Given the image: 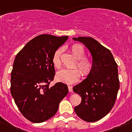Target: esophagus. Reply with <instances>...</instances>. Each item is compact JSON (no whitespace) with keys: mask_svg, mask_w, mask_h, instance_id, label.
Segmentation results:
<instances>
[{"mask_svg":"<svg viewBox=\"0 0 132 132\" xmlns=\"http://www.w3.org/2000/svg\"><path fill=\"white\" fill-rule=\"evenodd\" d=\"M68 89H69V92H72V86H68Z\"/></svg>","mask_w":132,"mask_h":132,"instance_id":"obj_1","label":"esophagus"}]
</instances>
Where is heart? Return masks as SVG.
<instances>
[{
  "label": "heart",
  "mask_w": 132,
  "mask_h": 132,
  "mask_svg": "<svg viewBox=\"0 0 132 132\" xmlns=\"http://www.w3.org/2000/svg\"><path fill=\"white\" fill-rule=\"evenodd\" d=\"M71 51L74 56L78 60L77 66L81 71L83 76H87L92 70L93 63L89 59L84 57L86 53L83 46L78 44H75L71 46ZM61 50H57L54 54L52 57V63L56 68H60L61 67ZM80 76L81 73L78 69H63L57 72L56 78L61 82L72 84L78 81Z\"/></svg>",
  "instance_id": "obj_1"
}]
</instances>
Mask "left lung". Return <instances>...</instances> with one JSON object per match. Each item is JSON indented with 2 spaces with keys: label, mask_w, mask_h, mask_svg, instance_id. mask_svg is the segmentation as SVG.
Segmentation results:
<instances>
[{
  "label": "left lung",
  "mask_w": 132,
  "mask_h": 132,
  "mask_svg": "<svg viewBox=\"0 0 132 132\" xmlns=\"http://www.w3.org/2000/svg\"><path fill=\"white\" fill-rule=\"evenodd\" d=\"M88 48L93 68L86 78L73 87L81 97L75 107L76 115L86 122H96L106 116L115 104L119 86L117 64L111 51L90 37H73Z\"/></svg>",
  "instance_id": "1"
}]
</instances>
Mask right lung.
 Masks as SVG:
<instances>
[{"instance_id":"right-lung-1","label":"right lung","mask_w":132,"mask_h":132,"mask_svg":"<svg viewBox=\"0 0 132 132\" xmlns=\"http://www.w3.org/2000/svg\"><path fill=\"white\" fill-rule=\"evenodd\" d=\"M68 36H37L19 52L11 73V94L25 118L34 123L51 119L68 93L62 82L50 86L55 75L52 57Z\"/></svg>"}]
</instances>
